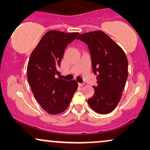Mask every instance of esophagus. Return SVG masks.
Listing matches in <instances>:
<instances>
[{
    "label": "esophagus",
    "instance_id": "esophagus-1",
    "mask_svg": "<svg viewBox=\"0 0 150 150\" xmlns=\"http://www.w3.org/2000/svg\"><path fill=\"white\" fill-rule=\"evenodd\" d=\"M84 85H85V83H79V85L80 87H82V86H83Z\"/></svg>",
    "mask_w": 150,
    "mask_h": 150
}]
</instances>
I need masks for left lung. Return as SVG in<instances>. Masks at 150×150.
Here are the masks:
<instances>
[{
  "mask_svg": "<svg viewBox=\"0 0 150 150\" xmlns=\"http://www.w3.org/2000/svg\"><path fill=\"white\" fill-rule=\"evenodd\" d=\"M88 45L92 68L97 76L94 94L87 102L98 113L112 112L122 98L128 79V59L122 48L101 30L81 34L77 38Z\"/></svg>",
  "mask_w": 150,
  "mask_h": 150,
  "instance_id": "8db88e82",
  "label": "left lung"
}]
</instances>
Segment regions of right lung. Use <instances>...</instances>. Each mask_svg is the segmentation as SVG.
Instances as JSON below:
<instances>
[{"label": "right lung", "instance_id": "obj_1", "mask_svg": "<svg viewBox=\"0 0 150 150\" xmlns=\"http://www.w3.org/2000/svg\"><path fill=\"white\" fill-rule=\"evenodd\" d=\"M79 33L49 30L42 37L30 54L27 66V79L33 95L43 109L57 115L68 107L78 88L76 81L56 79L58 68L67 45Z\"/></svg>", "mask_w": 150, "mask_h": 150}]
</instances>
